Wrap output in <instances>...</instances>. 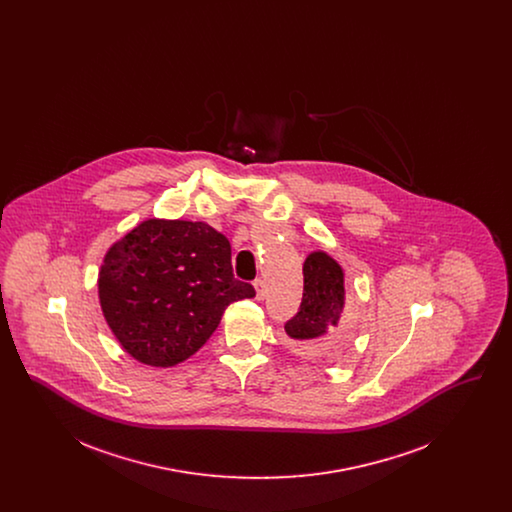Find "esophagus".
Returning <instances> with one entry per match:
<instances>
[{
  "label": "esophagus",
  "instance_id": "1",
  "mask_svg": "<svg viewBox=\"0 0 512 512\" xmlns=\"http://www.w3.org/2000/svg\"><path fill=\"white\" fill-rule=\"evenodd\" d=\"M255 290H257V299H259V301H263V299L267 297V284H265L263 278H257V280H255Z\"/></svg>",
  "mask_w": 512,
  "mask_h": 512
}]
</instances>
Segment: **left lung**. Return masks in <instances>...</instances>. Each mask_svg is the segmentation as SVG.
<instances>
[{
    "mask_svg": "<svg viewBox=\"0 0 512 512\" xmlns=\"http://www.w3.org/2000/svg\"><path fill=\"white\" fill-rule=\"evenodd\" d=\"M343 272L326 253L315 251L303 263V299L286 324L288 336L315 359L334 357L343 349L347 328L343 315Z\"/></svg>",
    "mask_w": 512,
    "mask_h": 512,
    "instance_id": "obj_1",
    "label": "left lung"
}]
</instances>
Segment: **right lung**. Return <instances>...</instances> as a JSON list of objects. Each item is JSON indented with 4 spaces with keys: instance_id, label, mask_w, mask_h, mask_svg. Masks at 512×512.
Segmentation results:
<instances>
[{
    "instance_id": "1",
    "label": "right lung",
    "mask_w": 512,
    "mask_h": 512,
    "mask_svg": "<svg viewBox=\"0 0 512 512\" xmlns=\"http://www.w3.org/2000/svg\"><path fill=\"white\" fill-rule=\"evenodd\" d=\"M98 286L113 334L134 359L151 366L192 357L230 303L255 295L249 282L234 278L226 236L190 220L136 226L107 251Z\"/></svg>"
}]
</instances>
